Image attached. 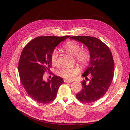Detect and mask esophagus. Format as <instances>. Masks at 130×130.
Masks as SVG:
<instances>
[{
    "mask_svg": "<svg viewBox=\"0 0 130 130\" xmlns=\"http://www.w3.org/2000/svg\"><path fill=\"white\" fill-rule=\"evenodd\" d=\"M64 82L65 83H72V82H73L72 80H67V79H64Z\"/></svg>",
    "mask_w": 130,
    "mask_h": 130,
    "instance_id": "obj_1",
    "label": "esophagus"
}]
</instances>
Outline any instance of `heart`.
<instances>
[{"label": "heart", "mask_w": 130, "mask_h": 130, "mask_svg": "<svg viewBox=\"0 0 130 130\" xmlns=\"http://www.w3.org/2000/svg\"><path fill=\"white\" fill-rule=\"evenodd\" d=\"M80 44L75 40H70L63 46V48L72 55L74 56L75 59L82 65H87L90 60L91 54L88 50L80 49ZM58 53L56 50H54L51 55V62L53 65L58 64ZM80 69L77 66L71 67L63 68L58 72V74L61 77L67 79L72 80L76 77L79 73Z\"/></svg>", "instance_id": "heart-1"}]
</instances>
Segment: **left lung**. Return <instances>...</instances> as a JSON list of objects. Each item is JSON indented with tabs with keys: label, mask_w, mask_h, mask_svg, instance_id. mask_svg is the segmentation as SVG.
Instances as JSON below:
<instances>
[{
	"label": "left lung",
	"mask_w": 130,
	"mask_h": 130,
	"mask_svg": "<svg viewBox=\"0 0 130 130\" xmlns=\"http://www.w3.org/2000/svg\"><path fill=\"white\" fill-rule=\"evenodd\" d=\"M70 38L84 44L90 53L89 65L82 75L88 82L83 81L82 88L76 97L83 103H92L103 96L112 83L114 73L112 53L108 46L97 38L77 36Z\"/></svg>",
	"instance_id": "obj_1"
}]
</instances>
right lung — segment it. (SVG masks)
Segmentation results:
<instances>
[{"mask_svg": "<svg viewBox=\"0 0 130 130\" xmlns=\"http://www.w3.org/2000/svg\"><path fill=\"white\" fill-rule=\"evenodd\" d=\"M70 37H37L23 50L18 64L20 79L27 93L38 103L46 104L54 101L64 83L63 79L57 76L46 82L43 75L52 66L51 57L55 48Z\"/></svg>", "mask_w": 130, "mask_h": 130, "instance_id": "obj_1", "label": "right lung"}]
</instances>
